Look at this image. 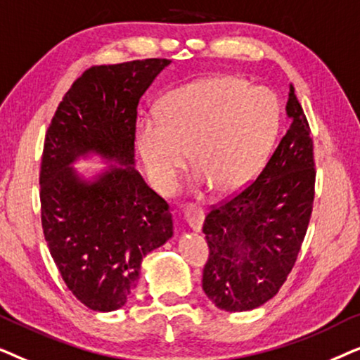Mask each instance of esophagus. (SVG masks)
I'll list each match as a JSON object with an SVG mask.
<instances>
[{"label": "esophagus", "mask_w": 360, "mask_h": 360, "mask_svg": "<svg viewBox=\"0 0 360 360\" xmlns=\"http://www.w3.org/2000/svg\"><path fill=\"white\" fill-rule=\"evenodd\" d=\"M185 219L186 223L190 224L191 229L200 231L201 226H203L205 211L201 208H196V206H190V208L185 210Z\"/></svg>", "instance_id": "34e87169"}]
</instances>
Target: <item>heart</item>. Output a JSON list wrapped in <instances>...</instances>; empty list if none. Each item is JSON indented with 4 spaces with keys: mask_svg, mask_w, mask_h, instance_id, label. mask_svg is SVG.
I'll use <instances>...</instances> for the list:
<instances>
[{
    "mask_svg": "<svg viewBox=\"0 0 360 360\" xmlns=\"http://www.w3.org/2000/svg\"><path fill=\"white\" fill-rule=\"evenodd\" d=\"M280 127L278 100L233 75L179 88L162 112L137 121V147L157 188L170 193L191 152L200 184L233 193L267 160Z\"/></svg>",
    "mask_w": 360,
    "mask_h": 360,
    "instance_id": "1",
    "label": "heart"
}]
</instances>
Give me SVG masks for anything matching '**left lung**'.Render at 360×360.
I'll use <instances>...</instances> for the list:
<instances>
[{
    "mask_svg": "<svg viewBox=\"0 0 360 360\" xmlns=\"http://www.w3.org/2000/svg\"><path fill=\"white\" fill-rule=\"evenodd\" d=\"M292 126L257 179L206 213L210 257L203 290L224 311H248L269 302L297 262L313 211V139L290 85Z\"/></svg>",
    "mask_w": 360,
    "mask_h": 360,
    "instance_id": "obj_1",
    "label": "left lung"
}]
</instances>
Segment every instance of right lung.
<instances>
[{
  "instance_id": "add662e5",
  "label": "right lung",
  "mask_w": 360,
  "mask_h": 360,
  "mask_svg": "<svg viewBox=\"0 0 360 360\" xmlns=\"http://www.w3.org/2000/svg\"><path fill=\"white\" fill-rule=\"evenodd\" d=\"M169 58L93 65L53 115L41 162V219L68 290L93 311L124 307L142 259L174 234L170 206L134 170L137 106ZM96 151L122 167L85 182L70 167Z\"/></svg>"
}]
</instances>
